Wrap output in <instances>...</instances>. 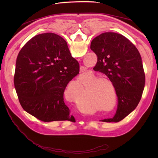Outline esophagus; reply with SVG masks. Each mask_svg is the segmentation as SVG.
Instances as JSON below:
<instances>
[{"label":"esophagus","instance_id":"34e87169","mask_svg":"<svg viewBox=\"0 0 158 158\" xmlns=\"http://www.w3.org/2000/svg\"><path fill=\"white\" fill-rule=\"evenodd\" d=\"M80 70V73H84V72L86 70V68L84 67V66H81Z\"/></svg>","mask_w":158,"mask_h":158}]
</instances>
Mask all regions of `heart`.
Returning <instances> with one entry per match:
<instances>
[{
	"label": "heart",
	"mask_w": 158,
	"mask_h": 158,
	"mask_svg": "<svg viewBox=\"0 0 158 158\" xmlns=\"http://www.w3.org/2000/svg\"><path fill=\"white\" fill-rule=\"evenodd\" d=\"M101 81H102V80H97L96 82H95L94 84H99L100 82H101ZM78 103V105H79V106H80V107H81V108L84 107V105H85L84 103H81V104H80V103ZM87 103H88V102H86V105H87Z\"/></svg>",
	"instance_id": "b5f03b06"
}]
</instances>
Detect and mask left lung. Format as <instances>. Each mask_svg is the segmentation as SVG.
<instances>
[{
  "instance_id": "left-lung-1",
  "label": "left lung",
  "mask_w": 158,
  "mask_h": 158,
  "mask_svg": "<svg viewBox=\"0 0 158 158\" xmlns=\"http://www.w3.org/2000/svg\"><path fill=\"white\" fill-rule=\"evenodd\" d=\"M90 49L98 57L93 69L107 76L118 97L115 115L102 121H120L136 109L144 89L145 74L140 52L127 38L113 32L95 37Z\"/></svg>"
}]
</instances>
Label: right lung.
<instances>
[{"label":"right lung","instance_id":"1","mask_svg":"<svg viewBox=\"0 0 158 158\" xmlns=\"http://www.w3.org/2000/svg\"><path fill=\"white\" fill-rule=\"evenodd\" d=\"M79 70L63 37L53 33L33 37L16 59L14 84L21 106L44 122L74 121L63 95Z\"/></svg>","mask_w":158,"mask_h":158}]
</instances>
